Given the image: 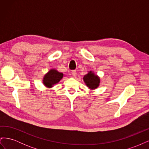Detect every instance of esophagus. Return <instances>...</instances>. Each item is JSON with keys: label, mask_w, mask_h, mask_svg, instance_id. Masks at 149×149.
Here are the masks:
<instances>
[{"label": "esophagus", "mask_w": 149, "mask_h": 149, "mask_svg": "<svg viewBox=\"0 0 149 149\" xmlns=\"http://www.w3.org/2000/svg\"><path fill=\"white\" fill-rule=\"evenodd\" d=\"M71 74L72 75H73V76H76V74H77V73H76V71L75 70H73L71 71Z\"/></svg>", "instance_id": "esophagus-1"}]
</instances>
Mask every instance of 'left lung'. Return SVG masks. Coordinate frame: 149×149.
<instances>
[{
  "label": "left lung",
  "mask_w": 149,
  "mask_h": 149,
  "mask_svg": "<svg viewBox=\"0 0 149 149\" xmlns=\"http://www.w3.org/2000/svg\"><path fill=\"white\" fill-rule=\"evenodd\" d=\"M84 82L85 83L87 87L90 89H95L98 88L100 83V78L92 71L88 72V73L84 76L83 77Z\"/></svg>",
  "instance_id": "obj_1"
}]
</instances>
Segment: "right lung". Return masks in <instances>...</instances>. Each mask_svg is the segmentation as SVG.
<instances>
[{
	"label": "right lung",
	"instance_id": "right-lung-1",
	"mask_svg": "<svg viewBox=\"0 0 149 149\" xmlns=\"http://www.w3.org/2000/svg\"><path fill=\"white\" fill-rule=\"evenodd\" d=\"M63 74L60 73L55 69L49 70L43 79V83L47 88H52L54 84H57L63 78Z\"/></svg>",
	"mask_w": 149,
	"mask_h": 149
}]
</instances>
